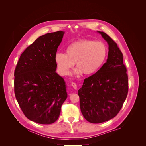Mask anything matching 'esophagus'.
I'll use <instances>...</instances> for the list:
<instances>
[{"mask_svg":"<svg viewBox=\"0 0 146 146\" xmlns=\"http://www.w3.org/2000/svg\"><path fill=\"white\" fill-rule=\"evenodd\" d=\"M71 86L74 88V89H75V90H77V84L76 83L72 82L71 83Z\"/></svg>","mask_w":146,"mask_h":146,"instance_id":"34e87169","label":"esophagus"}]
</instances>
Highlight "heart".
<instances>
[{
	"mask_svg": "<svg viewBox=\"0 0 146 146\" xmlns=\"http://www.w3.org/2000/svg\"><path fill=\"white\" fill-rule=\"evenodd\" d=\"M107 47L103 42L82 39L72 42L65 48V54L57 53L55 61L60 74L67 76L76 64L74 73L92 76L104 64L107 56Z\"/></svg>",
	"mask_w": 146,
	"mask_h": 146,
	"instance_id": "obj_1",
	"label": "heart"
}]
</instances>
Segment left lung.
Listing matches in <instances>:
<instances>
[{"label": "left lung", "instance_id": "1", "mask_svg": "<svg viewBox=\"0 0 146 146\" xmlns=\"http://www.w3.org/2000/svg\"><path fill=\"white\" fill-rule=\"evenodd\" d=\"M97 32L108 43L107 62L98 72L85 78L78 91L83 116L93 123L104 122L115 117L125 100L129 90L121 51L107 34Z\"/></svg>", "mask_w": 146, "mask_h": 146}]
</instances>
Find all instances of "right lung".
<instances>
[{"instance_id": "add662e5", "label": "right lung", "mask_w": 146, "mask_h": 146, "mask_svg": "<svg viewBox=\"0 0 146 146\" xmlns=\"http://www.w3.org/2000/svg\"><path fill=\"white\" fill-rule=\"evenodd\" d=\"M64 32L39 36L21 54L15 70V94L24 115L41 124L58 119L67 99L64 78L56 72L55 56Z\"/></svg>"}]
</instances>
